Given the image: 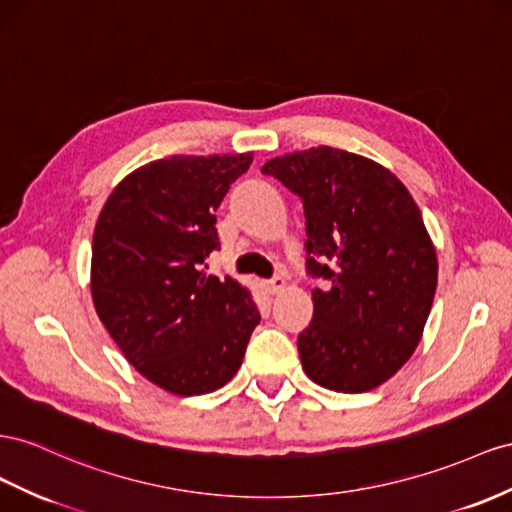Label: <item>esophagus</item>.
Masks as SVG:
<instances>
[{
    "label": "esophagus",
    "instance_id": "esophagus-1",
    "mask_svg": "<svg viewBox=\"0 0 512 512\" xmlns=\"http://www.w3.org/2000/svg\"><path fill=\"white\" fill-rule=\"evenodd\" d=\"M286 286V280L282 278V275H275V278L271 280H265V288L269 290V293H280V290Z\"/></svg>",
    "mask_w": 512,
    "mask_h": 512
}]
</instances>
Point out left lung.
<instances>
[{
    "instance_id": "obj_1",
    "label": "left lung",
    "mask_w": 512,
    "mask_h": 512,
    "mask_svg": "<svg viewBox=\"0 0 512 512\" xmlns=\"http://www.w3.org/2000/svg\"><path fill=\"white\" fill-rule=\"evenodd\" d=\"M306 213L312 323L297 349L306 375L359 394L388 381L416 351L437 288V254L407 187L383 165L319 146L262 165Z\"/></svg>"
}]
</instances>
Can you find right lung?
<instances>
[{
	"mask_svg": "<svg viewBox=\"0 0 512 512\" xmlns=\"http://www.w3.org/2000/svg\"><path fill=\"white\" fill-rule=\"evenodd\" d=\"M252 153L150 161L107 198L92 239L96 314L129 364L165 392L209 394L241 368L260 323L250 290L204 269L215 211Z\"/></svg>",
	"mask_w": 512,
	"mask_h": 512,
	"instance_id": "obj_1",
	"label": "right lung"
}]
</instances>
